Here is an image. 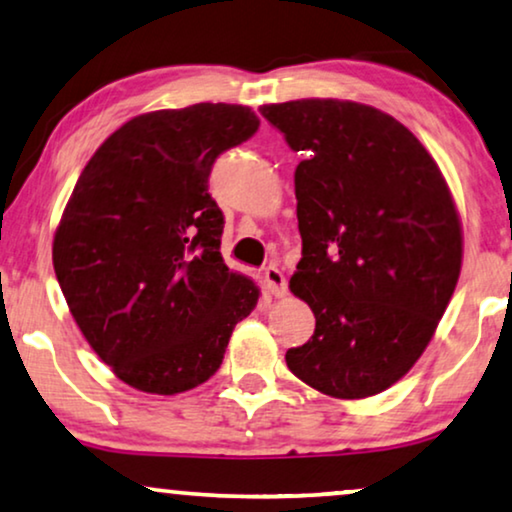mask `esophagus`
I'll return each mask as SVG.
<instances>
[{"instance_id":"esophagus-1","label":"esophagus","mask_w":512,"mask_h":512,"mask_svg":"<svg viewBox=\"0 0 512 512\" xmlns=\"http://www.w3.org/2000/svg\"><path fill=\"white\" fill-rule=\"evenodd\" d=\"M264 283H266V290H269L273 297H285V294H287L285 273L280 271L278 266H266V269H264Z\"/></svg>"}]
</instances>
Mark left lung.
<instances>
[{"label":"left lung","instance_id":"left-lung-1","mask_svg":"<svg viewBox=\"0 0 512 512\" xmlns=\"http://www.w3.org/2000/svg\"><path fill=\"white\" fill-rule=\"evenodd\" d=\"M259 111L306 157L294 171L301 259L290 290L315 331L285 362L329 397H373L420 359L455 292V201L413 132L373 106L299 99Z\"/></svg>","mask_w":512,"mask_h":512}]
</instances>
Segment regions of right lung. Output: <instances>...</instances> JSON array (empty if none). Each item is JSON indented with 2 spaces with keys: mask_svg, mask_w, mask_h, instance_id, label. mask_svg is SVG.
Wrapping results in <instances>:
<instances>
[{
  "mask_svg": "<svg viewBox=\"0 0 512 512\" xmlns=\"http://www.w3.org/2000/svg\"><path fill=\"white\" fill-rule=\"evenodd\" d=\"M257 129L239 104L136 115L78 176L55 276L92 350L136 390L206 383L257 304V285L220 255L225 215L208 192L215 160Z\"/></svg>",
  "mask_w": 512,
  "mask_h": 512,
  "instance_id": "obj_1",
  "label": "right lung"
}]
</instances>
